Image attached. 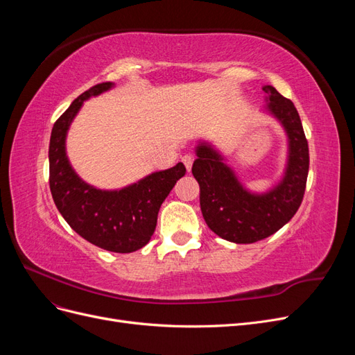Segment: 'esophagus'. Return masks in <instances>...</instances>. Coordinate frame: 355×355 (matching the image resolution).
<instances>
[{
	"mask_svg": "<svg viewBox=\"0 0 355 355\" xmlns=\"http://www.w3.org/2000/svg\"><path fill=\"white\" fill-rule=\"evenodd\" d=\"M192 161H194V158H192L189 154H187V155L182 157V163L185 164V167H187V170H188V171H189V170H191V167H192Z\"/></svg>",
	"mask_w": 355,
	"mask_h": 355,
	"instance_id": "1",
	"label": "esophagus"
}]
</instances>
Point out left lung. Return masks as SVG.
<instances>
[{
	"label": "left lung",
	"instance_id": "left-lung-1",
	"mask_svg": "<svg viewBox=\"0 0 355 355\" xmlns=\"http://www.w3.org/2000/svg\"><path fill=\"white\" fill-rule=\"evenodd\" d=\"M262 110L282 124L287 136L283 176L265 192L247 189L216 148L206 141L196 146L192 175L200 185V206L207 227L220 239L250 244L270 237L295 216L306 187L309 153L302 123L292 101L272 85H263Z\"/></svg>",
	"mask_w": 355,
	"mask_h": 355
}]
</instances>
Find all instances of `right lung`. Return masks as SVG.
I'll return each instance as SVG.
<instances>
[{"instance_id":"1","label":"right lung","mask_w":355,"mask_h":355,"mask_svg":"<svg viewBox=\"0 0 355 355\" xmlns=\"http://www.w3.org/2000/svg\"><path fill=\"white\" fill-rule=\"evenodd\" d=\"M102 83L75 99L53 125L49 146L50 191L58 210L84 240L115 253H132L151 240L161 204L185 176L182 163L154 171L121 189H99L84 182L67 155L68 130L84 101L114 87Z\"/></svg>"}]
</instances>
